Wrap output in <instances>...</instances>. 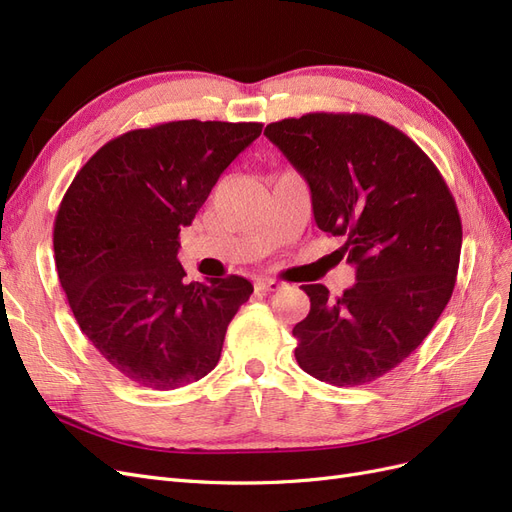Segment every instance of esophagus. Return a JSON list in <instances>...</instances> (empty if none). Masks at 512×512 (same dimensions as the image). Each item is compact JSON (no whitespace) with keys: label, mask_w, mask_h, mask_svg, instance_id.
I'll list each match as a JSON object with an SVG mask.
<instances>
[{"label":"esophagus","mask_w":512,"mask_h":512,"mask_svg":"<svg viewBox=\"0 0 512 512\" xmlns=\"http://www.w3.org/2000/svg\"><path fill=\"white\" fill-rule=\"evenodd\" d=\"M256 288L260 292H277V290L284 288V284L277 282V280H271V277H260V280H256Z\"/></svg>","instance_id":"obj_1"}]
</instances>
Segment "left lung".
I'll return each mask as SVG.
<instances>
[{
	"instance_id": "left-lung-1",
	"label": "left lung",
	"mask_w": 512,
	"mask_h": 512,
	"mask_svg": "<svg viewBox=\"0 0 512 512\" xmlns=\"http://www.w3.org/2000/svg\"><path fill=\"white\" fill-rule=\"evenodd\" d=\"M265 136L305 179L316 226L346 237L337 256L356 275L337 299L301 286L312 307L292 329L294 356L335 386L376 380L421 346L451 299L455 200L421 147L376 117L312 113L269 123Z\"/></svg>"
}]
</instances>
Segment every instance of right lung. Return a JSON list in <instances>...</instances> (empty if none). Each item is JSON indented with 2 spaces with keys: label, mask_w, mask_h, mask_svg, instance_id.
<instances>
[{
  "label": "right lung",
  "mask_w": 512,
  "mask_h": 512,
  "mask_svg": "<svg viewBox=\"0 0 512 512\" xmlns=\"http://www.w3.org/2000/svg\"><path fill=\"white\" fill-rule=\"evenodd\" d=\"M262 123L173 121L106 143L74 177L53 230L72 314L132 382L179 389L218 365L224 335L254 292L245 277L188 282L179 232Z\"/></svg>",
  "instance_id": "right-lung-1"
}]
</instances>
